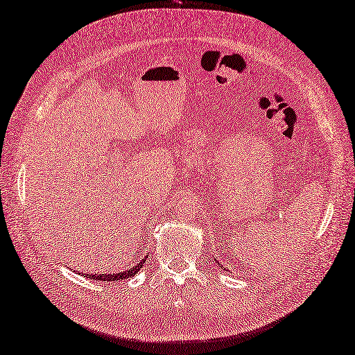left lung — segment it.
<instances>
[{"label":"left lung","mask_w":355,"mask_h":355,"mask_svg":"<svg viewBox=\"0 0 355 355\" xmlns=\"http://www.w3.org/2000/svg\"><path fill=\"white\" fill-rule=\"evenodd\" d=\"M217 264H219V262H217ZM219 266H220V267H222V264H219Z\"/></svg>","instance_id":"left-lung-1"}]
</instances>
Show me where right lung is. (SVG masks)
I'll list each match as a JSON object with an SVG mask.
<instances>
[{
    "label": "right lung",
    "mask_w": 355,
    "mask_h": 355,
    "mask_svg": "<svg viewBox=\"0 0 355 355\" xmlns=\"http://www.w3.org/2000/svg\"><path fill=\"white\" fill-rule=\"evenodd\" d=\"M145 261H147V257H145L142 261H139L138 264L133 266L132 268L121 271V272H105V275H87V272H79V275H83L87 279L91 280H102V282H116V280H124V279H129L132 276H135L136 272H138L142 266L145 264ZM78 272V271H76Z\"/></svg>",
    "instance_id": "1"
}]
</instances>
